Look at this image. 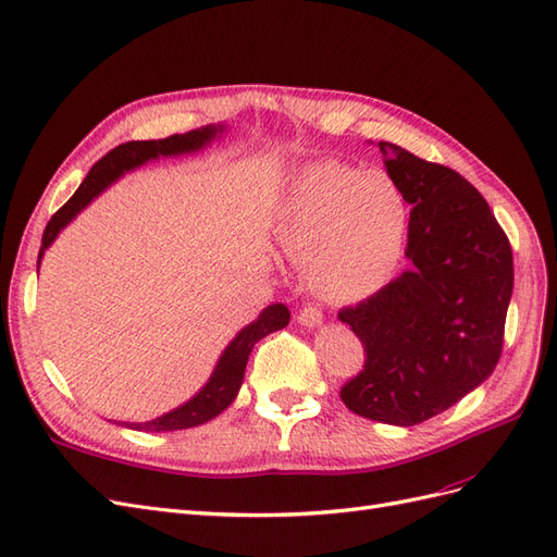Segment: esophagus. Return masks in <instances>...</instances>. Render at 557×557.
Returning a JSON list of instances; mask_svg holds the SVG:
<instances>
[{"label":"esophagus","mask_w":557,"mask_h":557,"mask_svg":"<svg viewBox=\"0 0 557 557\" xmlns=\"http://www.w3.org/2000/svg\"><path fill=\"white\" fill-rule=\"evenodd\" d=\"M297 320L305 327H318L320 323H323V311H320V307H315V305H305L299 309Z\"/></svg>","instance_id":"34e87169"}]
</instances>
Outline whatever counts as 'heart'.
<instances>
[{
  "instance_id": "obj_1",
  "label": "heart",
  "mask_w": 557,
  "mask_h": 557,
  "mask_svg": "<svg viewBox=\"0 0 557 557\" xmlns=\"http://www.w3.org/2000/svg\"><path fill=\"white\" fill-rule=\"evenodd\" d=\"M407 218V201L387 174L318 162L288 181L276 244L295 264H309L320 293L360 301L393 278Z\"/></svg>"
}]
</instances>
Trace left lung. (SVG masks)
<instances>
[{
	"mask_svg": "<svg viewBox=\"0 0 557 557\" xmlns=\"http://www.w3.org/2000/svg\"><path fill=\"white\" fill-rule=\"evenodd\" d=\"M409 215V272L339 320L364 346L342 401L362 418L411 428L479 387L499 362L513 252L483 195L444 164L379 141Z\"/></svg>",
	"mask_w": 557,
	"mask_h": 557,
	"instance_id": "8db88e82",
	"label": "left lung"
}]
</instances>
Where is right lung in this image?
<instances>
[{"label": "right lung", "mask_w": 557, "mask_h": 557, "mask_svg": "<svg viewBox=\"0 0 557 557\" xmlns=\"http://www.w3.org/2000/svg\"><path fill=\"white\" fill-rule=\"evenodd\" d=\"M223 129H225L223 125L218 127L207 125L185 134H172V137L158 139V141H127L109 150L102 160L95 162L86 181L78 185V190L72 195V199L66 201V205L48 221L44 230L37 267L41 262L44 250L55 242L60 230L70 225L74 218L86 209L99 193L109 188L115 178H121L129 170H137V166L146 164L148 160L195 153V150L211 144L215 139V134H221ZM288 323H290L288 307L285 305L267 307L258 315V320H252L250 325H246L237 336H234L230 346L223 350L221 360H218L211 379L193 399L181 404L178 409L170 413H164L156 420H148V423H125V428L141 430V432H174V430H188V428L201 425L207 423V420L215 418L218 413H223L234 401V397H237L239 387L244 383L246 362L252 346H256L260 339H264L267 334H272Z\"/></svg>", "instance_id": "1"}]
</instances>
